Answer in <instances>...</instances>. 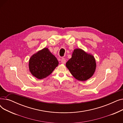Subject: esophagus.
<instances>
[{
	"label": "esophagus",
	"mask_w": 123,
	"mask_h": 123,
	"mask_svg": "<svg viewBox=\"0 0 123 123\" xmlns=\"http://www.w3.org/2000/svg\"><path fill=\"white\" fill-rule=\"evenodd\" d=\"M66 63V60L65 58H62L61 59V63L62 64H65Z\"/></svg>",
	"instance_id": "34e87169"
}]
</instances>
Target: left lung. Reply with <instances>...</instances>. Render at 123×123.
I'll list each match as a JSON object with an SVG mask.
<instances>
[{"instance_id":"left-lung-1","label":"left lung","mask_w":123,"mask_h":123,"mask_svg":"<svg viewBox=\"0 0 123 123\" xmlns=\"http://www.w3.org/2000/svg\"><path fill=\"white\" fill-rule=\"evenodd\" d=\"M66 66L75 79L85 81L94 75L96 63L93 55L80 48L74 50L72 57L67 62Z\"/></svg>"}]
</instances>
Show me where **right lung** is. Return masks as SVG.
<instances>
[{
    "label": "right lung",
    "mask_w": 123,
    "mask_h": 123,
    "mask_svg": "<svg viewBox=\"0 0 123 123\" xmlns=\"http://www.w3.org/2000/svg\"><path fill=\"white\" fill-rule=\"evenodd\" d=\"M59 64L57 58L48 48H44L32 55L29 60V69L31 74L38 79L50 75Z\"/></svg>",
    "instance_id": "obj_1"
}]
</instances>
